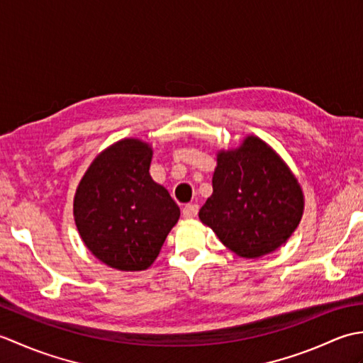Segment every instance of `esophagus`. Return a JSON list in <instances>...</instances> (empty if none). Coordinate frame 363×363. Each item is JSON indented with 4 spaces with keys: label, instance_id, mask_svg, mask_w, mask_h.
Instances as JSON below:
<instances>
[{
    "label": "esophagus",
    "instance_id": "esophagus-1",
    "mask_svg": "<svg viewBox=\"0 0 363 363\" xmlns=\"http://www.w3.org/2000/svg\"><path fill=\"white\" fill-rule=\"evenodd\" d=\"M198 209H199L198 204H186V206H184V209H182V217L187 218V220L195 218L196 213H198Z\"/></svg>",
    "mask_w": 363,
    "mask_h": 363
}]
</instances>
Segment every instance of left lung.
<instances>
[{"mask_svg": "<svg viewBox=\"0 0 363 363\" xmlns=\"http://www.w3.org/2000/svg\"><path fill=\"white\" fill-rule=\"evenodd\" d=\"M212 187L199 220L240 257L259 259L281 248L303 218L298 177L257 135L217 152Z\"/></svg>", "mask_w": 363, "mask_h": 363, "instance_id": "8db88e82", "label": "left lung"}]
</instances>
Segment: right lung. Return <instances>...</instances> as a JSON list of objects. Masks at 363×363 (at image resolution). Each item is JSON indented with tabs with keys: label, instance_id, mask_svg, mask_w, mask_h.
I'll use <instances>...</instances> for the list:
<instances>
[{
	"label": "right lung",
	"instance_id": "add662e5",
	"mask_svg": "<svg viewBox=\"0 0 363 363\" xmlns=\"http://www.w3.org/2000/svg\"><path fill=\"white\" fill-rule=\"evenodd\" d=\"M152 146L121 138L91 160L76 189L74 223L94 256L120 272H143L157 259L181 211L150 174Z\"/></svg>",
	"mask_w": 363,
	"mask_h": 363
}]
</instances>
